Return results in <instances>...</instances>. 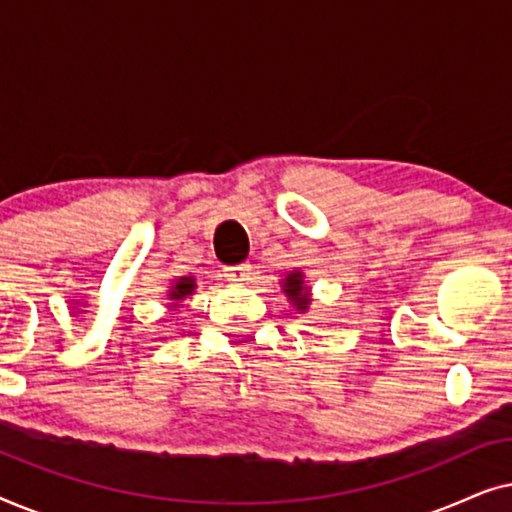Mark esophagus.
<instances>
[{"instance_id":"1","label":"esophagus","mask_w":512,"mask_h":512,"mask_svg":"<svg viewBox=\"0 0 512 512\" xmlns=\"http://www.w3.org/2000/svg\"><path fill=\"white\" fill-rule=\"evenodd\" d=\"M223 275H226L228 282H247L249 275H251V265L249 263H237V265H228V268H223Z\"/></svg>"}]
</instances>
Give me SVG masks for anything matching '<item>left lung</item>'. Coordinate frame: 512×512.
I'll return each mask as SVG.
<instances>
[{
	"mask_svg": "<svg viewBox=\"0 0 512 512\" xmlns=\"http://www.w3.org/2000/svg\"><path fill=\"white\" fill-rule=\"evenodd\" d=\"M282 286H284L286 298H289V303H293L296 310L305 312L307 307H310V289H307L303 282V272H296V270L289 272Z\"/></svg>",
	"mask_w": 512,
	"mask_h": 512,
	"instance_id": "left-lung-1",
	"label": "left lung"
}]
</instances>
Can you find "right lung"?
I'll return each instance as SVG.
<instances>
[{
  "label": "right lung",
  "mask_w": 512,
  "mask_h": 512,
  "mask_svg": "<svg viewBox=\"0 0 512 512\" xmlns=\"http://www.w3.org/2000/svg\"><path fill=\"white\" fill-rule=\"evenodd\" d=\"M195 289V279L193 277H179L174 286L170 289V300L174 303H179V300H184L186 296H191Z\"/></svg>",
  "instance_id": "right-lung-1"
}]
</instances>
